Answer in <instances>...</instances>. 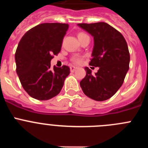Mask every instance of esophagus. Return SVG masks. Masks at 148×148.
<instances>
[{
    "mask_svg": "<svg viewBox=\"0 0 148 148\" xmlns=\"http://www.w3.org/2000/svg\"><path fill=\"white\" fill-rule=\"evenodd\" d=\"M76 69H77V68L75 67V66H70V71H71L72 73H73V72H75Z\"/></svg>",
    "mask_w": 148,
    "mask_h": 148,
    "instance_id": "esophagus-1",
    "label": "esophagus"
}]
</instances>
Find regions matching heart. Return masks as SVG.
<instances>
[{
    "label": "heart",
    "instance_id": "heart-1",
    "mask_svg": "<svg viewBox=\"0 0 148 148\" xmlns=\"http://www.w3.org/2000/svg\"><path fill=\"white\" fill-rule=\"evenodd\" d=\"M84 35H87V34L84 33V32H80V33H78V37H82V36H84ZM82 62H83V58H82V57H75V58L73 59V64H82Z\"/></svg>",
    "mask_w": 148,
    "mask_h": 148
}]
</instances>
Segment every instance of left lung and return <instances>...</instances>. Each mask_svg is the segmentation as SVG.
<instances>
[{"label":"left lung","instance_id":"obj_1","mask_svg":"<svg viewBox=\"0 0 148 148\" xmlns=\"http://www.w3.org/2000/svg\"><path fill=\"white\" fill-rule=\"evenodd\" d=\"M78 25L93 36L92 57L89 64L99 67L94 75L85 67L86 76L80 86L90 99L108 100L122 85L129 70L130 53L126 40L121 32L104 22Z\"/></svg>","mask_w":148,"mask_h":148}]
</instances>
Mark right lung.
Segmentation results:
<instances>
[{"instance_id": "1", "label": "right lung", "mask_w": 148, "mask_h": 148, "mask_svg": "<svg viewBox=\"0 0 148 148\" xmlns=\"http://www.w3.org/2000/svg\"><path fill=\"white\" fill-rule=\"evenodd\" d=\"M66 23H44L28 30L15 52L16 72L23 88L31 97L48 100L61 92L70 67L51 70L50 61L60 53Z\"/></svg>"}]
</instances>
